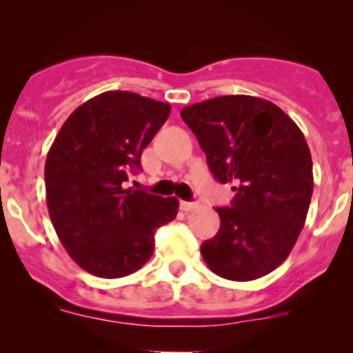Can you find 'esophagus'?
Returning a JSON list of instances; mask_svg holds the SVG:
<instances>
[{
    "instance_id": "34e87169",
    "label": "esophagus",
    "mask_w": 353,
    "mask_h": 353,
    "mask_svg": "<svg viewBox=\"0 0 353 353\" xmlns=\"http://www.w3.org/2000/svg\"><path fill=\"white\" fill-rule=\"evenodd\" d=\"M196 208H199V203L196 201H181V210L183 212H193Z\"/></svg>"
}]
</instances>
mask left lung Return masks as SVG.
Wrapping results in <instances>:
<instances>
[{
	"mask_svg": "<svg viewBox=\"0 0 353 353\" xmlns=\"http://www.w3.org/2000/svg\"><path fill=\"white\" fill-rule=\"evenodd\" d=\"M219 183L236 196L215 208L220 229L201 244L213 273L249 282L282 265L304 227L312 196V160L297 124L279 105L223 95L181 110Z\"/></svg>",
	"mask_w": 353,
	"mask_h": 353,
	"instance_id": "left-lung-1",
	"label": "left lung"
}]
</instances>
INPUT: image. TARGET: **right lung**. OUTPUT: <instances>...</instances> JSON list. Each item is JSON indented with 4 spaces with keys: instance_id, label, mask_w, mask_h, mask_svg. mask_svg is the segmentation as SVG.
<instances>
[{
    "instance_id": "right-lung-1",
    "label": "right lung",
    "mask_w": 353,
    "mask_h": 353,
    "mask_svg": "<svg viewBox=\"0 0 353 353\" xmlns=\"http://www.w3.org/2000/svg\"><path fill=\"white\" fill-rule=\"evenodd\" d=\"M170 105L133 92H104L74 109L46 159V199L68 254L101 279L140 270L160 225L176 219L177 198L124 190Z\"/></svg>"
}]
</instances>
